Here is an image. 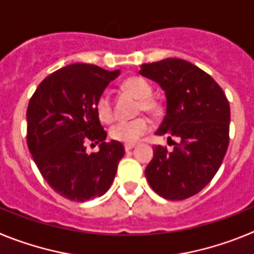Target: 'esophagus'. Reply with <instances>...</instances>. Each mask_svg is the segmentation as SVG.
Listing matches in <instances>:
<instances>
[{
  "instance_id": "34e87169",
  "label": "esophagus",
  "mask_w": 254,
  "mask_h": 254,
  "mask_svg": "<svg viewBox=\"0 0 254 254\" xmlns=\"http://www.w3.org/2000/svg\"><path fill=\"white\" fill-rule=\"evenodd\" d=\"M134 146H136L134 143H126V145H125V150H126V151H129V150L133 149Z\"/></svg>"
}]
</instances>
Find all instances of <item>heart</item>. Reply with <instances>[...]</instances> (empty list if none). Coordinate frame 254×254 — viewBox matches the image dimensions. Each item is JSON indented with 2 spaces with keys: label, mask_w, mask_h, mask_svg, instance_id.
<instances>
[{
  "label": "heart",
  "mask_w": 254,
  "mask_h": 254,
  "mask_svg": "<svg viewBox=\"0 0 254 254\" xmlns=\"http://www.w3.org/2000/svg\"><path fill=\"white\" fill-rule=\"evenodd\" d=\"M123 89L126 91L131 93L132 95L140 99V111L145 112H154L156 109V103L151 99L152 87L147 80L140 76H133V77L127 78L123 82ZM96 114L99 117V120L104 123H109L113 121L114 112L112 107L111 98L108 94H102L99 99L96 100L95 104ZM150 121L145 117H140L132 121H121L116 123L109 131V134L113 140L123 143H134L137 142L143 134L149 132Z\"/></svg>",
  "instance_id": "obj_1"
}]
</instances>
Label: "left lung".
Returning a JSON list of instances; mask_svg holds the SVG:
<instances>
[{
  "instance_id": "obj_1",
  "label": "left lung",
  "mask_w": 254,
  "mask_h": 254,
  "mask_svg": "<svg viewBox=\"0 0 254 254\" xmlns=\"http://www.w3.org/2000/svg\"><path fill=\"white\" fill-rule=\"evenodd\" d=\"M140 75L159 84L167 98V113L156 134L178 138L170 152L160 145L154 147L145 176L159 196L186 199L205 188L223 163L229 145V102L214 78L185 60L141 64Z\"/></svg>"
}]
</instances>
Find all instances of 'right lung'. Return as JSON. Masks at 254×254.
I'll use <instances>...</instances> for the list:
<instances>
[{"mask_svg":"<svg viewBox=\"0 0 254 254\" xmlns=\"http://www.w3.org/2000/svg\"><path fill=\"white\" fill-rule=\"evenodd\" d=\"M120 73L95 64H68L44 78L29 102V151L47 183L64 198L94 199L113 183L125 147L118 141L105 142L95 104ZM87 142L100 143V151L87 154Z\"/></svg>","mask_w":254,"mask_h":254,"instance_id":"obj_1","label":"right lung"}]
</instances>
